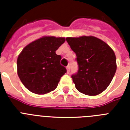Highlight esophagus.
Returning <instances> with one entry per match:
<instances>
[{"mask_svg":"<svg viewBox=\"0 0 130 130\" xmlns=\"http://www.w3.org/2000/svg\"><path fill=\"white\" fill-rule=\"evenodd\" d=\"M66 69H67V73H69V69H70V67H69V65H68V66H67V67H66Z\"/></svg>","mask_w":130,"mask_h":130,"instance_id":"esophagus-1","label":"esophagus"}]
</instances>
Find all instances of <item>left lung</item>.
<instances>
[{
  "label": "left lung",
  "mask_w": 130,
  "mask_h": 130,
  "mask_svg": "<svg viewBox=\"0 0 130 130\" xmlns=\"http://www.w3.org/2000/svg\"><path fill=\"white\" fill-rule=\"evenodd\" d=\"M66 40L77 56L78 71L71 76L76 89L88 96L103 92L111 84L117 69L113 49L92 36L67 37Z\"/></svg>",
  "instance_id": "1"
}]
</instances>
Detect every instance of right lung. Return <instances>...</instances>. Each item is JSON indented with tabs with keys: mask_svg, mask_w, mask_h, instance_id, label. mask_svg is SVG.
Segmentation results:
<instances>
[{
	"mask_svg": "<svg viewBox=\"0 0 130 130\" xmlns=\"http://www.w3.org/2000/svg\"><path fill=\"white\" fill-rule=\"evenodd\" d=\"M65 38L43 36L27 44L17 60V74L24 86L36 94H45L56 89L67 72L61 65V57L56 51Z\"/></svg>",
	"mask_w": 130,
	"mask_h": 130,
	"instance_id": "1",
	"label": "right lung"
}]
</instances>
